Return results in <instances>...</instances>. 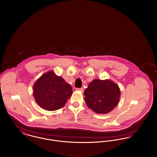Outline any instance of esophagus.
Masks as SVG:
<instances>
[{
	"label": "esophagus",
	"instance_id": "34e87169",
	"mask_svg": "<svg viewBox=\"0 0 157 157\" xmlns=\"http://www.w3.org/2000/svg\"><path fill=\"white\" fill-rule=\"evenodd\" d=\"M76 90H77L80 91L82 92V93L84 91L83 88H78V89H76Z\"/></svg>",
	"mask_w": 157,
	"mask_h": 157
}]
</instances>
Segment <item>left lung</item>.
<instances>
[{"label": "left lung", "instance_id": "obj_1", "mask_svg": "<svg viewBox=\"0 0 157 157\" xmlns=\"http://www.w3.org/2000/svg\"><path fill=\"white\" fill-rule=\"evenodd\" d=\"M84 94L89 108L97 113L106 114L117 105L121 91L119 86L110 80L94 79L89 83Z\"/></svg>", "mask_w": 157, "mask_h": 157}]
</instances>
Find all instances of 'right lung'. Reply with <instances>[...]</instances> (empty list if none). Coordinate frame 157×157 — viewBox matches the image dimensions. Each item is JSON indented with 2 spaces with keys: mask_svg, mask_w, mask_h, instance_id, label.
Listing matches in <instances>:
<instances>
[{
  "mask_svg": "<svg viewBox=\"0 0 157 157\" xmlns=\"http://www.w3.org/2000/svg\"><path fill=\"white\" fill-rule=\"evenodd\" d=\"M72 94V87L53 71L42 75L33 86L36 102L46 110L54 111L62 108Z\"/></svg>",
  "mask_w": 157,
  "mask_h": 157,
  "instance_id": "1",
  "label": "right lung"
}]
</instances>
